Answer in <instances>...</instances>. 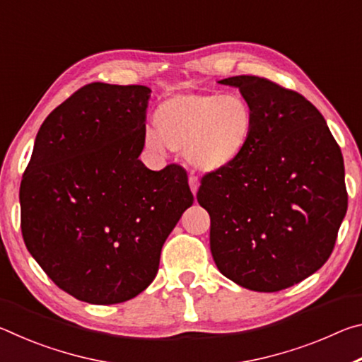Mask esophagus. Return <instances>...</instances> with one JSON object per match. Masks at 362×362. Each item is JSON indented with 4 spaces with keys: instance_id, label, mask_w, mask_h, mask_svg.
<instances>
[{
    "instance_id": "34e87169",
    "label": "esophagus",
    "mask_w": 362,
    "mask_h": 362,
    "mask_svg": "<svg viewBox=\"0 0 362 362\" xmlns=\"http://www.w3.org/2000/svg\"><path fill=\"white\" fill-rule=\"evenodd\" d=\"M188 183H189V188H192V193H193V194L198 193V187H199V183H198V179H196L194 175H189Z\"/></svg>"
}]
</instances>
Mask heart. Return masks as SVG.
Returning a JSON list of instances; mask_svg holds the SVG:
<instances>
[{"label": "heart", "instance_id": "obj_1", "mask_svg": "<svg viewBox=\"0 0 362 362\" xmlns=\"http://www.w3.org/2000/svg\"><path fill=\"white\" fill-rule=\"evenodd\" d=\"M155 131L144 132L146 150L183 153L188 166L201 174L230 169L252 140L255 113L240 94L187 93L164 100L153 115Z\"/></svg>", "mask_w": 362, "mask_h": 362}]
</instances>
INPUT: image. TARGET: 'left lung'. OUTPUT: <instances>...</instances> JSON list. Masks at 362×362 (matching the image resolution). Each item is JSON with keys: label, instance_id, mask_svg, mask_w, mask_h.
I'll list each match as a JSON object with an SVG mask.
<instances>
[{"label": "left lung", "instance_id": "obj_1", "mask_svg": "<svg viewBox=\"0 0 362 362\" xmlns=\"http://www.w3.org/2000/svg\"><path fill=\"white\" fill-rule=\"evenodd\" d=\"M218 83L240 89L255 127L240 161L206 174L196 194L211 217L214 262L249 291H283L332 254L348 207L340 146L296 90L259 76Z\"/></svg>", "mask_w": 362, "mask_h": 362}]
</instances>
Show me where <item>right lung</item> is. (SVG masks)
<instances>
[{
  "instance_id": "obj_1",
  "label": "right lung",
  "mask_w": 362,
  "mask_h": 362,
  "mask_svg": "<svg viewBox=\"0 0 362 362\" xmlns=\"http://www.w3.org/2000/svg\"><path fill=\"white\" fill-rule=\"evenodd\" d=\"M151 89L93 83L49 113L21 183L28 252L81 302L131 300L193 204L185 169L140 161Z\"/></svg>"
}]
</instances>
